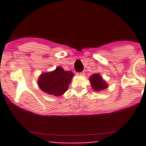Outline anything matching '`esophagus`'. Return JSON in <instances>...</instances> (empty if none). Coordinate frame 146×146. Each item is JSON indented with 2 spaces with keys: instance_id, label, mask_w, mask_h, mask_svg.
Returning <instances> with one entry per match:
<instances>
[{
  "instance_id": "esophagus-1",
  "label": "esophagus",
  "mask_w": 146,
  "mask_h": 146,
  "mask_svg": "<svg viewBox=\"0 0 146 146\" xmlns=\"http://www.w3.org/2000/svg\"><path fill=\"white\" fill-rule=\"evenodd\" d=\"M80 75H85V72H80Z\"/></svg>"
}]
</instances>
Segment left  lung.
Instances as JSON below:
<instances>
[{
  "instance_id": "8db88e82",
  "label": "left lung",
  "mask_w": 146,
  "mask_h": 146,
  "mask_svg": "<svg viewBox=\"0 0 146 146\" xmlns=\"http://www.w3.org/2000/svg\"><path fill=\"white\" fill-rule=\"evenodd\" d=\"M89 81L93 90L96 92L103 91L108 88V84L105 80H104L101 75L98 73L94 74L90 77Z\"/></svg>"
}]
</instances>
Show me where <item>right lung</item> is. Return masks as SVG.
I'll return each mask as SVG.
<instances>
[{"label":"right lung","mask_w":146,"mask_h":146,"mask_svg":"<svg viewBox=\"0 0 146 146\" xmlns=\"http://www.w3.org/2000/svg\"><path fill=\"white\" fill-rule=\"evenodd\" d=\"M73 77V72L64 71L62 67L58 66L52 72L40 74L37 83L41 90L46 94L60 96L68 90Z\"/></svg>","instance_id":"obj_1"}]
</instances>
